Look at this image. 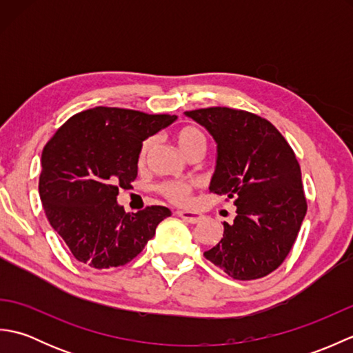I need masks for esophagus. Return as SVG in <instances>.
Instances as JSON below:
<instances>
[{
	"instance_id": "esophagus-1",
	"label": "esophagus",
	"mask_w": 353,
	"mask_h": 353,
	"mask_svg": "<svg viewBox=\"0 0 353 353\" xmlns=\"http://www.w3.org/2000/svg\"><path fill=\"white\" fill-rule=\"evenodd\" d=\"M177 215L181 216L182 220L188 221V223H192V224H196L201 219H203V215H201V214H199V212H190V211H179Z\"/></svg>"
}]
</instances>
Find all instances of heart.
<instances>
[{"mask_svg": "<svg viewBox=\"0 0 353 353\" xmlns=\"http://www.w3.org/2000/svg\"><path fill=\"white\" fill-rule=\"evenodd\" d=\"M176 141L185 154H188L194 148L206 145L205 134L201 133L197 127H192V125L182 127V129L176 133ZM152 147H153L152 138H148L142 142L141 150H139V162L141 163L147 159V156L150 153V150H152ZM194 186H196V183L194 182L168 181V182H162L159 186H157V191H159L165 199L170 200L171 203L185 206V205H190Z\"/></svg>", "mask_w": 353, "mask_h": 353, "instance_id": "heart-1", "label": "heart"}]
</instances>
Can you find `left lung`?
I'll return each mask as SVG.
<instances>
[{
	"label": "left lung",
	"instance_id": "8db88e82",
	"mask_svg": "<svg viewBox=\"0 0 353 353\" xmlns=\"http://www.w3.org/2000/svg\"><path fill=\"white\" fill-rule=\"evenodd\" d=\"M212 134L216 167L211 190L234 199L236 216L205 258L236 281L264 277L288 256L306 214L302 172L281 132L247 110L185 112Z\"/></svg>",
	"mask_w": 353,
	"mask_h": 353
}]
</instances>
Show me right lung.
Segmentation results:
<instances>
[{
  "mask_svg": "<svg viewBox=\"0 0 353 353\" xmlns=\"http://www.w3.org/2000/svg\"><path fill=\"white\" fill-rule=\"evenodd\" d=\"M176 118L100 106L72 115L45 144L39 176L43 211L81 264L97 270L127 264L171 215L165 206L127 214L117 196L138 176L142 142Z\"/></svg>",
  "mask_w": 353,
  "mask_h": 353,
  "instance_id": "add662e5",
  "label": "right lung"
}]
</instances>
